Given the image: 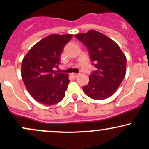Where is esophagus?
Returning <instances> with one entry per match:
<instances>
[{"mask_svg": "<svg viewBox=\"0 0 149 149\" xmlns=\"http://www.w3.org/2000/svg\"><path fill=\"white\" fill-rule=\"evenodd\" d=\"M72 76L73 77H74V78H77V77L79 76V74H78V73H72Z\"/></svg>", "mask_w": 149, "mask_h": 149, "instance_id": "esophagus-1", "label": "esophagus"}]
</instances>
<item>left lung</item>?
<instances>
[{
  "mask_svg": "<svg viewBox=\"0 0 149 149\" xmlns=\"http://www.w3.org/2000/svg\"><path fill=\"white\" fill-rule=\"evenodd\" d=\"M88 48L96 70L89 76L83 91L93 100L109 98L119 88L126 73V57L111 38L95 30L76 34Z\"/></svg>",
  "mask_w": 149,
  "mask_h": 149,
  "instance_id": "left-lung-1",
  "label": "left lung"
}]
</instances>
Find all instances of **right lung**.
<instances>
[{
  "instance_id": "obj_1",
  "label": "right lung",
  "mask_w": 149,
  "mask_h": 149,
  "mask_svg": "<svg viewBox=\"0 0 149 149\" xmlns=\"http://www.w3.org/2000/svg\"><path fill=\"white\" fill-rule=\"evenodd\" d=\"M72 34H51L36 43L22 61L21 74L26 88L39 103L50 106L65 96L69 75L54 68L60 64V55Z\"/></svg>"
}]
</instances>
